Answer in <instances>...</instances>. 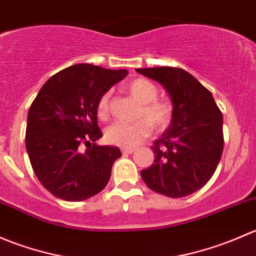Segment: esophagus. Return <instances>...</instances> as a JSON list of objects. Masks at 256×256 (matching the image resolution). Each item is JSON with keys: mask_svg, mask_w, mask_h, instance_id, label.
I'll use <instances>...</instances> for the list:
<instances>
[{"mask_svg": "<svg viewBox=\"0 0 256 256\" xmlns=\"http://www.w3.org/2000/svg\"><path fill=\"white\" fill-rule=\"evenodd\" d=\"M121 152H122V154H134V152H135V148H132V147H122V148H121Z\"/></svg>", "mask_w": 256, "mask_h": 256, "instance_id": "obj_1", "label": "esophagus"}]
</instances>
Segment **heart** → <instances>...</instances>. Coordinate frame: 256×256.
<instances>
[{
	"label": "heart",
	"mask_w": 256,
	"mask_h": 256,
	"mask_svg": "<svg viewBox=\"0 0 256 256\" xmlns=\"http://www.w3.org/2000/svg\"><path fill=\"white\" fill-rule=\"evenodd\" d=\"M128 92L141 104L138 116H146L135 122H116L106 130V140L110 144L121 147L136 146L141 140L151 134L154 128H164L171 122L174 106L171 102L164 99H157L158 89L150 80L138 78L131 80L126 86ZM110 94L105 92L102 95L96 105V114L99 118L106 120L109 118ZM150 122L152 123L149 124Z\"/></svg>",
	"instance_id": "b5f03b06"
}]
</instances>
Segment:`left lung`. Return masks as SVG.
Returning a JSON list of instances; mask_svg holds the SVG:
<instances>
[{
	"label": "left lung",
	"mask_w": 256,
	"mask_h": 256,
	"mask_svg": "<svg viewBox=\"0 0 256 256\" xmlns=\"http://www.w3.org/2000/svg\"><path fill=\"white\" fill-rule=\"evenodd\" d=\"M164 88L174 106L168 128L154 141V161L141 171L154 192L180 198L210 180L223 152V116L213 95L188 72L172 66L136 69Z\"/></svg>",
	"instance_id": "obj_1"
}]
</instances>
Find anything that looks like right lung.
Wrapping results in <instances>:
<instances>
[{
  "instance_id": "1",
  "label": "right lung",
  "mask_w": 256,
  "mask_h": 256,
  "mask_svg": "<svg viewBox=\"0 0 256 256\" xmlns=\"http://www.w3.org/2000/svg\"><path fill=\"white\" fill-rule=\"evenodd\" d=\"M128 73L76 64L49 78L30 105L26 148L36 176L56 198L85 200L109 182L121 152L95 144L102 136L96 105Z\"/></svg>"
}]
</instances>
